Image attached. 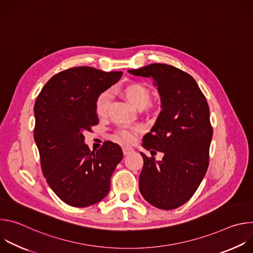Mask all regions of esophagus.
<instances>
[{
	"label": "esophagus",
	"instance_id": "34e87169",
	"mask_svg": "<svg viewBox=\"0 0 253 253\" xmlns=\"http://www.w3.org/2000/svg\"><path fill=\"white\" fill-rule=\"evenodd\" d=\"M122 150H123V154H124V155H128V154H130L131 152H133V149H132L131 147H128V146L122 147Z\"/></svg>",
	"mask_w": 253,
	"mask_h": 253
}]
</instances>
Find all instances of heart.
Wrapping results in <instances>:
<instances>
[{
    "mask_svg": "<svg viewBox=\"0 0 253 253\" xmlns=\"http://www.w3.org/2000/svg\"><path fill=\"white\" fill-rule=\"evenodd\" d=\"M123 95L134 108L139 110L145 108L149 104L151 98L150 90L146 86L139 83H133L126 86L123 90ZM110 102L111 93L109 91H104L97 97L95 108L99 116H104L107 114ZM140 130L141 128L139 126H122L116 131L115 137L121 142L131 143L135 140V137L137 133L140 132Z\"/></svg>",
    "mask_w": 253,
    "mask_h": 253,
    "instance_id": "1",
    "label": "heart"
}]
</instances>
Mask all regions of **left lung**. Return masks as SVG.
<instances>
[{
  "label": "left lung",
  "mask_w": 253,
  "mask_h": 253,
  "mask_svg": "<svg viewBox=\"0 0 253 253\" xmlns=\"http://www.w3.org/2000/svg\"><path fill=\"white\" fill-rule=\"evenodd\" d=\"M128 72L152 78L161 101V112L142 146L164 156L155 161L141 152L139 190L151 205L175 209L192 197L208 168L213 131L207 101L193 77L171 65L155 63Z\"/></svg>",
  "instance_id": "obj_1"
}]
</instances>
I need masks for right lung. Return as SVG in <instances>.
<instances>
[{
  "mask_svg": "<svg viewBox=\"0 0 253 253\" xmlns=\"http://www.w3.org/2000/svg\"><path fill=\"white\" fill-rule=\"evenodd\" d=\"M122 74L87 66L70 68L53 76L36 100L34 139L42 171L51 189L71 206L101 201L123 158L121 147L111 141L91 151L83 135L98 124L97 97Z\"/></svg>",
  "mask_w": 253,
  "mask_h": 253,
  "instance_id": "right-lung-1",
  "label": "right lung"
}]
</instances>
